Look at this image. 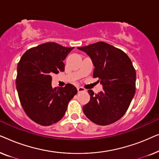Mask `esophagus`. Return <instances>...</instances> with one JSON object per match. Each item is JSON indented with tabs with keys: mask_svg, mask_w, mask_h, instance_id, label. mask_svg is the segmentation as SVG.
Returning <instances> with one entry per match:
<instances>
[{
	"mask_svg": "<svg viewBox=\"0 0 159 159\" xmlns=\"http://www.w3.org/2000/svg\"><path fill=\"white\" fill-rule=\"evenodd\" d=\"M77 90H78V93L84 92V91H86L85 89L82 88V87H78V88H77Z\"/></svg>",
	"mask_w": 159,
	"mask_h": 159,
	"instance_id": "34e87169",
	"label": "esophagus"
}]
</instances>
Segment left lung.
Wrapping results in <instances>:
<instances>
[{"label": "left lung", "instance_id": "left-lung-1", "mask_svg": "<svg viewBox=\"0 0 159 159\" xmlns=\"http://www.w3.org/2000/svg\"><path fill=\"white\" fill-rule=\"evenodd\" d=\"M90 56L94 65L93 77L98 78L103 90L94 94L82 108L85 116L98 125H108L124 116L135 93L136 72L127 54L104 42L77 48Z\"/></svg>", "mask_w": 159, "mask_h": 159}]
</instances>
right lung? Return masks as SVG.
I'll return each mask as SVG.
<instances>
[{
  "label": "right lung",
  "mask_w": 159,
  "mask_h": 159,
  "mask_svg": "<svg viewBox=\"0 0 159 159\" xmlns=\"http://www.w3.org/2000/svg\"><path fill=\"white\" fill-rule=\"evenodd\" d=\"M74 48L46 43L32 48L17 65L16 90L26 114L38 125H52L64 116L77 93L73 84L53 88L52 75L64 71L63 62Z\"/></svg>",
  "instance_id": "add662e5"
}]
</instances>
